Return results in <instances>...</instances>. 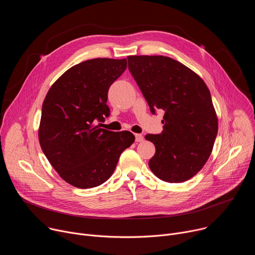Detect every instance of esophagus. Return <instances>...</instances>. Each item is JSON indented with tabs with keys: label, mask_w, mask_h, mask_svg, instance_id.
Instances as JSON below:
<instances>
[{
	"label": "esophagus",
	"mask_w": 255,
	"mask_h": 255,
	"mask_svg": "<svg viewBox=\"0 0 255 255\" xmlns=\"http://www.w3.org/2000/svg\"><path fill=\"white\" fill-rule=\"evenodd\" d=\"M143 136H142V134H135V140L137 141V142H141V141H143Z\"/></svg>",
	"instance_id": "esophagus-1"
}]
</instances>
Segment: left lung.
<instances>
[{
	"label": "left lung",
	"instance_id": "obj_1",
	"mask_svg": "<svg viewBox=\"0 0 255 255\" xmlns=\"http://www.w3.org/2000/svg\"><path fill=\"white\" fill-rule=\"evenodd\" d=\"M128 67L150 111H164L161 134H147L155 146L148 165L167 183L196 175L213 150L218 117L210 91L185 64L162 55H130Z\"/></svg>",
	"mask_w": 255,
	"mask_h": 255
}]
</instances>
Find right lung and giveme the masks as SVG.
<instances>
[{
    "label": "right lung",
    "mask_w": 255,
    "mask_h": 255,
    "mask_svg": "<svg viewBox=\"0 0 255 255\" xmlns=\"http://www.w3.org/2000/svg\"><path fill=\"white\" fill-rule=\"evenodd\" d=\"M126 67V58L89 59L67 69L46 94L38 129L40 146L59 176L76 188L105 183L135 140L129 131L113 132L96 124L110 114L109 88Z\"/></svg>",
    "instance_id": "obj_1"
}]
</instances>
